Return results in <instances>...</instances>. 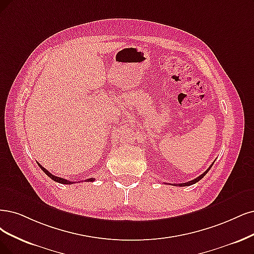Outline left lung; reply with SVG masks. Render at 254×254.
Instances as JSON below:
<instances>
[{"mask_svg":"<svg viewBox=\"0 0 254 254\" xmlns=\"http://www.w3.org/2000/svg\"><path fill=\"white\" fill-rule=\"evenodd\" d=\"M213 165V163L207 168V170H206L202 175H200L198 178H195V179H193V180H191V181H189V182H186V183H181V184H174L175 186H190V185H192V184H194V183H196V182H198V181H200L201 179H202V178L206 175V174H207L208 173V171L210 170V168H211V166Z\"/></svg>","mask_w":254,"mask_h":254,"instance_id":"8db88e82","label":"left lung"}]
</instances>
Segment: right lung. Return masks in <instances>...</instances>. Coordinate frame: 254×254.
I'll return each instance as SVG.
<instances>
[{
  "label": "right lung",
  "mask_w": 254,
  "mask_h": 254,
  "mask_svg": "<svg viewBox=\"0 0 254 254\" xmlns=\"http://www.w3.org/2000/svg\"><path fill=\"white\" fill-rule=\"evenodd\" d=\"M37 164H39V166L42 168V171H43L47 176H48L49 178H51V179H52L53 181H55V182H59V183H62V184H73V183H76V182H74V181L65 180V179H64V178H61V177H56V176L52 175L50 172L47 171L46 168L43 167L39 162H37ZM93 181H95V179H93V178H89V179L87 180V182H93Z\"/></svg>",
  "instance_id": "1"
}]
</instances>
